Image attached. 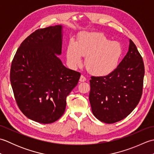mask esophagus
Returning a JSON list of instances; mask_svg holds the SVG:
<instances>
[{"instance_id":"1","label":"esophagus","mask_w":154,"mask_h":154,"mask_svg":"<svg viewBox=\"0 0 154 154\" xmlns=\"http://www.w3.org/2000/svg\"><path fill=\"white\" fill-rule=\"evenodd\" d=\"M86 80H87V79L83 76V75H81L80 79H79L80 82H85V81H86Z\"/></svg>"}]
</instances>
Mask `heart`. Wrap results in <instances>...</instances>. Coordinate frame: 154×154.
I'll return each instance as SVG.
<instances>
[{
    "label": "heart",
    "mask_w": 154,
    "mask_h": 154,
    "mask_svg": "<svg viewBox=\"0 0 154 154\" xmlns=\"http://www.w3.org/2000/svg\"><path fill=\"white\" fill-rule=\"evenodd\" d=\"M122 48L116 42H110L101 33L82 32L77 43L71 41L67 49V60L71 67L79 66L82 56L86 57L85 66L90 73L105 76L118 66Z\"/></svg>",
    "instance_id": "heart-1"
}]
</instances>
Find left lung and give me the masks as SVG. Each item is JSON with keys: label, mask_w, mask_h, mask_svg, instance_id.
I'll use <instances>...</instances> for the list:
<instances>
[{"label": "left lung", "mask_w": 154, "mask_h": 154, "mask_svg": "<svg viewBox=\"0 0 154 154\" xmlns=\"http://www.w3.org/2000/svg\"><path fill=\"white\" fill-rule=\"evenodd\" d=\"M144 64L134 43L112 73L91 77L89 101L97 119L112 124L125 119L139 103L143 90Z\"/></svg>", "instance_id": "1"}]
</instances>
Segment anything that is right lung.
Masks as SVG:
<instances>
[{
	"label": "right lung",
	"mask_w": 154,
	"mask_h": 154,
	"mask_svg": "<svg viewBox=\"0 0 154 154\" xmlns=\"http://www.w3.org/2000/svg\"><path fill=\"white\" fill-rule=\"evenodd\" d=\"M61 48V25L38 29L22 42L12 61L16 102L26 116L39 123H53L63 115L66 98L81 76L57 57Z\"/></svg>",
	"instance_id": "add662e5"
}]
</instances>
